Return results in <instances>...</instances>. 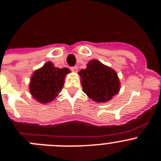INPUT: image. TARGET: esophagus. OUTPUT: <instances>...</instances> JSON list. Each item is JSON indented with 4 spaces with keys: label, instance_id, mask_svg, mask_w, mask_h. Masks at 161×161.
<instances>
[{
    "label": "esophagus",
    "instance_id": "34e87169",
    "mask_svg": "<svg viewBox=\"0 0 161 161\" xmlns=\"http://www.w3.org/2000/svg\"><path fill=\"white\" fill-rule=\"evenodd\" d=\"M71 70L72 71V72H77V70H78V68L76 66H73V67H71Z\"/></svg>",
    "mask_w": 161,
    "mask_h": 161
}]
</instances>
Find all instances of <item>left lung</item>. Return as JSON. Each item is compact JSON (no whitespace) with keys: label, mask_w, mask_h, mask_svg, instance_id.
Wrapping results in <instances>:
<instances>
[{"label":"left lung","mask_w":161,"mask_h":161,"mask_svg":"<svg viewBox=\"0 0 161 161\" xmlns=\"http://www.w3.org/2000/svg\"><path fill=\"white\" fill-rule=\"evenodd\" d=\"M79 74L83 92L95 102H108L119 93L120 83L117 73L100 61L92 59Z\"/></svg>","instance_id":"8db88e82"}]
</instances>
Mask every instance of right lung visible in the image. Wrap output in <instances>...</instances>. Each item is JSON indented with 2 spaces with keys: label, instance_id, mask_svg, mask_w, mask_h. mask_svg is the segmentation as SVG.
I'll return each mask as SVG.
<instances>
[{
  "label": "right lung",
  "instance_id": "obj_1",
  "mask_svg": "<svg viewBox=\"0 0 161 161\" xmlns=\"http://www.w3.org/2000/svg\"><path fill=\"white\" fill-rule=\"evenodd\" d=\"M70 70L67 68H55L47 62L33 74L30 84V92L33 97L40 103L54 100L64 86V80Z\"/></svg>",
  "mask_w": 161,
  "mask_h": 161
}]
</instances>
